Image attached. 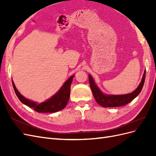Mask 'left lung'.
<instances>
[{
    "instance_id": "obj_1",
    "label": "left lung",
    "mask_w": 156,
    "mask_h": 156,
    "mask_svg": "<svg viewBox=\"0 0 156 156\" xmlns=\"http://www.w3.org/2000/svg\"><path fill=\"white\" fill-rule=\"evenodd\" d=\"M145 75L146 72L144 71L139 85L133 92L127 94H122V95H111V94H104L99 88L90 75H88V79L93 96L98 104L103 107H116L127 104L139 95L142 90L144 85Z\"/></svg>"
}]
</instances>
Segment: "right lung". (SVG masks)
<instances>
[{
	"label": "right lung",
	"mask_w": 156,
	"mask_h": 156,
	"mask_svg": "<svg viewBox=\"0 0 156 156\" xmlns=\"http://www.w3.org/2000/svg\"><path fill=\"white\" fill-rule=\"evenodd\" d=\"M73 77L74 75L71 76L63 84V85L61 87L59 90L54 94L53 96L40 103L31 101L21 95V93L16 88L13 80L12 84L14 91H15L17 98L23 104L32 108L37 112H56L63 109L67 105L70 95L71 84L72 83Z\"/></svg>",
	"instance_id": "add662e5"
}]
</instances>
